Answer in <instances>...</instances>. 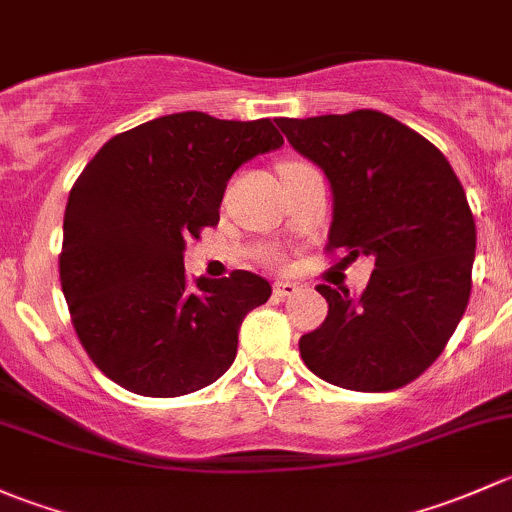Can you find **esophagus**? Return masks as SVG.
<instances>
[{
    "instance_id": "1",
    "label": "esophagus",
    "mask_w": 512,
    "mask_h": 512,
    "mask_svg": "<svg viewBox=\"0 0 512 512\" xmlns=\"http://www.w3.org/2000/svg\"><path fill=\"white\" fill-rule=\"evenodd\" d=\"M273 293H276L278 298H291V295L298 293V283H293V281H276V283H273Z\"/></svg>"
}]
</instances>
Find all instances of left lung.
<instances>
[{
	"instance_id": "left-lung-1",
	"label": "left lung",
	"mask_w": 512,
	"mask_h": 512,
	"mask_svg": "<svg viewBox=\"0 0 512 512\" xmlns=\"http://www.w3.org/2000/svg\"><path fill=\"white\" fill-rule=\"evenodd\" d=\"M276 125L328 177V249L374 261L360 295L318 286L328 318L300 337V355L335 387H404L441 355L468 305L476 224L466 192L429 140L377 110Z\"/></svg>"
}]
</instances>
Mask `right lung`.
<instances>
[{"label":"right lung","mask_w":512,"mask_h":512,"mask_svg":"<svg viewBox=\"0 0 512 512\" xmlns=\"http://www.w3.org/2000/svg\"><path fill=\"white\" fill-rule=\"evenodd\" d=\"M283 145L268 118L162 115L110 138L68 194L61 288L88 357L142 397H182L236 360L271 283L251 271L184 278L187 239L219 221L226 182Z\"/></svg>","instance_id":"1"}]
</instances>
